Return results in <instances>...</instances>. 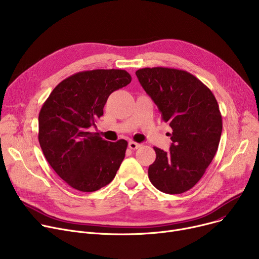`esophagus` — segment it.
Returning <instances> with one entry per match:
<instances>
[{
    "mask_svg": "<svg viewBox=\"0 0 259 259\" xmlns=\"http://www.w3.org/2000/svg\"><path fill=\"white\" fill-rule=\"evenodd\" d=\"M141 146H142V144H139L137 142H133V141L129 142V148L131 149V150H137V149H139Z\"/></svg>",
    "mask_w": 259,
    "mask_h": 259,
    "instance_id": "1",
    "label": "esophagus"
}]
</instances>
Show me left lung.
I'll list each match as a JSON object with an SVG mask.
<instances>
[{"instance_id":"8db88e82","label":"left lung","mask_w":259,"mask_h":259,"mask_svg":"<svg viewBox=\"0 0 259 259\" xmlns=\"http://www.w3.org/2000/svg\"><path fill=\"white\" fill-rule=\"evenodd\" d=\"M135 74L172 128L170 150L154 147L149 180L164 193H184L202 178L219 148L223 131L219 104L205 84L185 70L153 67Z\"/></svg>"}]
</instances>
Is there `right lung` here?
<instances>
[{
    "label": "right lung",
    "instance_id": "add662e5",
    "mask_svg": "<svg viewBox=\"0 0 259 259\" xmlns=\"http://www.w3.org/2000/svg\"><path fill=\"white\" fill-rule=\"evenodd\" d=\"M131 79L121 69L80 71L62 80L40 108L39 146L51 168L78 191L111 183L125 157L127 141H105L90 128L104 114L109 95Z\"/></svg>",
    "mask_w": 259,
    "mask_h": 259
}]
</instances>
